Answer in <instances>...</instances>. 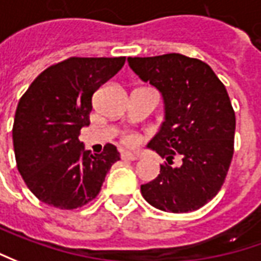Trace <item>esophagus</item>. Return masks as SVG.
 <instances>
[{"label":"esophagus","mask_w":261,"mask_h":261,"mask_svg":"<svg viewBox=\"0 0 261 261\" xmlns=\"http://www.w3.org/2000/svg\"><path fill=\"white\" fill-rule=\"evenodd\" d=\"M122 160H139L140 154H136V153H130V151H125L121 154Z\"/></svg>","instance_id":"obj_1"}]
</instances>
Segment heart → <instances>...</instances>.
Returning <instances> with one entry per match:
<instances>
[{"instance_id": "heart-1", "label": "heart", "mask_w": 261, "mask_h": 261, "mask_svg": "<svg viewBox=\"0 0 261 261\" xmlns=\"http://www.w3.org/2000/svg\"><path fill=\"white\" fill-rule=\"evenodd\" d=\"M124 143L128 144V146H134V144L139 143V137H137L136 134H127V136L124 137Z\"/></svg>"}]
</instances>
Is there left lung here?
<instances>
[{"label":"left lung","instance_id":"left-lung-1","mask_svg":"<svg viewBox=\"0 0 261 261\" xmlns=\"http://www.w3.org/2000/svg\"><path fill=\"white\" fill-rule=\"evenodd\" d=\"M127 60L165 105V121L147 147L166 163L141 185V195L160 211L199 210L218 193L234 154L236 114L227 89L206 63L179 53Z\"/></svg>","mask_w":261,"mask_h":261}]
</instances>
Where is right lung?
I'll list each match as a JSON object with an SVG mask.
<instances>
[{
    "mask_svg": "<svg viewBox=\"0 0 261 261\" xmlns=\"http://www.w3.org/2000/svg\"><path fill=\"white\" fill-rule=\"evenodd\" d=\"M125 58H69L43 70L17 105L15 162L41 202L75 210L92 201L120 153L107 144L91 154L79 141L89 125L92 95L124 66Z\"/></svg>",
    "mask_w": 261,
    "mask_h": 261,
    "instance_id": "add662e5",
    "label": "right lung"
}]
</instances>
